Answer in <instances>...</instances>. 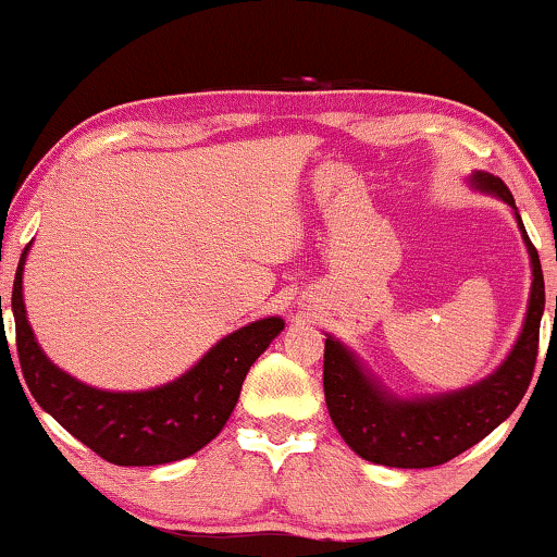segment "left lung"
Instances as JSON below:
<instances>
[{
  "instance_id": "1",
  "label": "left lung",
  "mask_w": 557,
  "mask_h": 557,
  "mask_svg": "<svg viewBox=\"0 0 557 557\" xmlns=\"http://www.w3.org/2000/svg\"><path fill=\"white\" fill-rule=\"evenodd\" d=\"M469 187L509 205L530 256L532 286L522 330L497 370L474 385L438 395H403L383 380L355 349L332 334L324 339V398L339 436L364 461L395 469H429L451 461L479 444L512 416L528 393L537 360L540 319L545 311V281L540 256L528 238L515 197L490 172H471Z\"/></svg>"
}]
</instances>
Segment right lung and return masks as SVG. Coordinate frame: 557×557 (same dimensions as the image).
Wrapping results in <instances>:
<instances>
[{
  "label": "right lung",
  "instance_id": "obj_1",
  "mask_svg": "<svg viewBox=\"0 0 557 557\" xmlns=\"http://www.w3.org/2000/svg\"><path fill=\"white\" fill-rule=\"evenodd\" d=\"M29 248L33 243L22 250L12 288L22 375L45 413L119 467H157L187 459L208 446L231 418L250 364L284 332L281 317L258 319L212 345L170 383L147 391H103L60 370L37 345L22 296Z\"/></svg>",
  "mask_w": 557,
  "mask_h": 557
}]
</instances>
